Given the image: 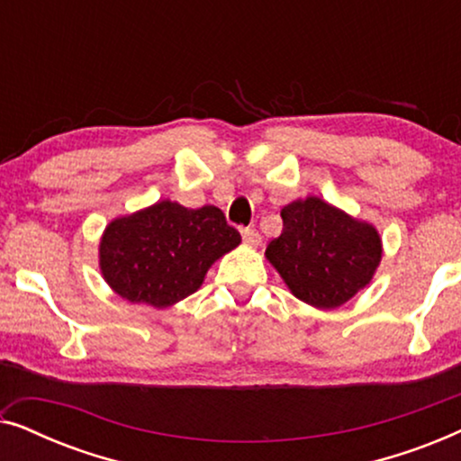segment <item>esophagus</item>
I'll return each mask as SVG.
<instances>
[{"label": "esophagus", "mask_w": 461, "mask_h": 461, "mask_svg": "<svg viewBox=\"0 0 461 461\" xmlns=\"http://www.w3.org/2000/svg\"><path fill=\"white\" fill-rule=\"evenodd\" d=\"M241 235H243L245 245H249V248H258V245H260V241H262L260 232H258L256 229H243Z\"/></svg>", "instance_id": "esophagus-1"}]
</instances>
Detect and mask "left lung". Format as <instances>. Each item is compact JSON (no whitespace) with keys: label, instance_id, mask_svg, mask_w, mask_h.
I'll return each mask as SVG.
<instances>
[{"label":"left lung","instance_id":"8db88e82","mask_svg":"<svg viewBox=\"0 0 461 461\" xmlns=\"http://www.w3.org/2000/svg\"><path fill=\"white\" fill-rule=\"evenodd\" d=\"M283 232L267 260L295 298L314 308H338L365 289L382 262V237L325 199L308 194L281 210Z\"/></svg>","mask_w":461,"mask_h":461}]
</instances>
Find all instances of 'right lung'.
Listing matches in <instances>:
<instances>
[{"label": "right lung", "instance_id": "obj_1", "mask_svg": "<svg viewBox=\"0 0 461 461\" xmlns=\"http://www.w3.org/2000/svg\"><path fill=\"white\" fill-rule=\"evenodd\" d=\"M241 243L222 210L161 199L106 224L98 267L113 292L131 304L167 308L197 292L207 270Z\"/></svg>", "mask_w": 461, "mask_h": 461}]
</instances>
